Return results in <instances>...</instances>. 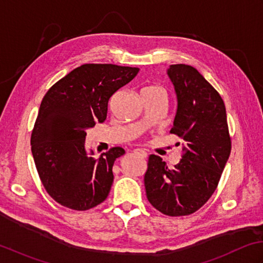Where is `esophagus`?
<instances>
[{
	"instance_id": "34e87169",
	"label": "esophagus",
	"mask_w": 263,
	"mask_h": 263,
	"mask_svg": "<svg viewBox=\"0 0 263 263\" xmlns=\"http://www.w3.org/2000/svg\"><path fill=\"white\" fill-rule=\"evenodd\" d=\"M134 153L137 154V155H141L142 158H146V157H147V153H146L145 151H144V149H142V148L134 149Z\"/></svg>"
}]
</instances>
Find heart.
I'll return each mask as SVG.
<instances>
[{"label":"heart","mask_w":263,"mask_h":263,"mask_svg":"<svg viewBox=\"0 0 263 263\" xmlns=\"http://www.w3.org/2000/svg\"><path fill=\"white\" fill-rule=\"evenodd\" d=\"M144 92H149V93H162V94H164L163 89H162L161 87H159V86H147V87H145V88L143 89L142 93H144Z\"/></svg>","instance_id":"b5f03b06"}]
</instances>
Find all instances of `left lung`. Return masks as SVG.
I'll return each instance as SVG.
<instances>
[{"instance_id": "obj_1", "label": "left lung", "mask_w": 263, "mask_h": 263, "mask_svg": "<svg viewBox=\"0 0 263 263\" xmlns=\"http://www.w3.org/2000/svg\"><path fill=\"white\" fill-rule=\"evenodd\" d=\"M167 73L177 98L170 133L186 142L185 153L173 169L158 155H149L144 185L157 210L170 217L189 216L216 191L232 142L224 103L211 84L187 64H171Z\"/></svg>"}]
</instances>
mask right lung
Returning a JSON list of instances; mask_svg holds the SVG:
<instances>
[{
    "label": "right lung",
    "instance_id": "obj_1",
    "mask_svg": "<svg viewBox=\"0 0 263 263\" xmlns=\"http://www.w3.org/2000/svg\"><path fill=\"white\" fill-rule=\"evenodd\" d=\"M138 71L116 64H83L43 98L31 133V153L43 186L59 204L85 211L108 197L112 167L125 149L112 147L95 159L85 144L86 132L106 119L110 98Z\"/></svg>",
    "mask_w": 263,
    "mask_h": 263
}]
</instances>
